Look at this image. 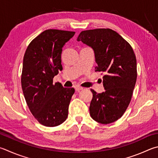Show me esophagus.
<instances>
[{"label":"esophagus","mask_w":158,"mask_h":158,"mask_svg":"<svg viewBox=\"0 0 158 158\" xmlns=\"http://www.w3.org/2000/svg\"><path fill=\"white\" fill-rule=\"evenodd\" d=\"M74 88H75L76 91H79V90H81L82 89H83V88H82L81 86H80V85H76L75 86H74Z\"/></svg>","instance_id":"obj_1"}]
</instances>
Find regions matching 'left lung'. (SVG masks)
<instances>
[{
    "instance_id": "1",
    "label": "left lung",
    "mask_w": 158,
    "mask_h": 158,
    "mask_svg": "<svg viewBox=\"0 0 158 158\" xmlns=\"http://www.w3.org/2000/svg\"><path fill=\"white\" fill-rule=\"evenodd\" d=\"M77 41L93 48L95 71L104 73L105 91L97 93L90 89V116L100 124H110L124 114L131 102L137 76L135 54L124 39L109 28L82 31Z\"/></svg>"
}]
</instances>
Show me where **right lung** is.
Returning a JSON list of instances; mask_svg holds the SVG:
<instances>
[{"label":"right lung","instance_id":"1","mask_svg":"<svg viewBox=\"0 0 158 158\" xmlns=\"http://www.w3.org/2000/svg\"><path fill=\"white\" fill-rule=\"evenodd\" d=\"M75 31L46 30L34 39L25 51L21 74V86L31 114L48 127L65 121L74 93L73 88L53 84L54 77L62 70V48Z\"/></svg>","mask_w":158,"mask_h":158}]
</instances>
